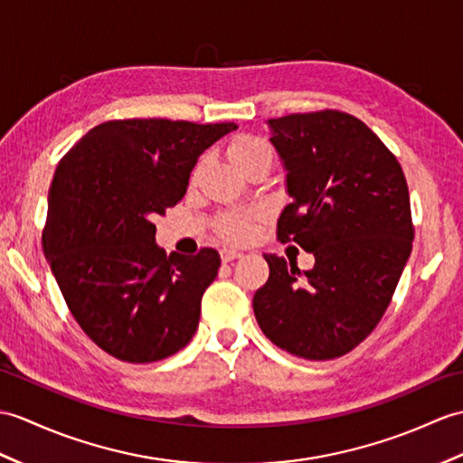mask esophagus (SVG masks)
<instances>
[{"instance_id": "1", "label": "esophagus", "mask_w": 463, "mask_h": 463, "mask_svg": "<svg viewBox=\"0 0 463 463\" xmlns=\"http://www.w3.org/2000/svg\"><path fill=\"white\" fill-rule=\"evenodd\" d=\"M242 254L239 250H232V249H222L221 250V260L222 262H231V260H236V258H241Z\"/></svg>"}]
</instances>
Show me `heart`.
<instances>
[{
    "label": "heart",
    "mask_w": 463,
    "mask_h": 463,
    "mask_svg": "<svg viewBox=\"0 0 463 463\" xmlns=\"http://www.w3.org/2000/svg\"><path fill=\"white\" fill-rule=\"evenodd\" d=\"M229 157L232 164L241 171H246L256 161L264 157H272V149L266 139L258 136H239L229 144ZM201 164L193 171V179L199 175ZM262 219V211L249 209V211H229L222 213L217 219V231L227 242H244L249 241L254 231V224Z\"/></svg>",
    "instance_id": "obj_1"
}]
</instances>
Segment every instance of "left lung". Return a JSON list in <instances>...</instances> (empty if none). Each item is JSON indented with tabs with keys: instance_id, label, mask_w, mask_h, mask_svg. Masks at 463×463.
<instances>
[{
	"instance_id": "8db88e82",
	"label": "left lung",
	"mask_w": 463,
	"mask_h": 463,
	"mask_svg": "<svg viewBox=\"0 0 463 463\" xmlns=\"http://www.w3.org/2000/svg\"><path fill=\"white\" fill-rule=\"evenodd\" d=\"M268 124L294 199L278 219V241H294L316 264L299 278L296 262L266 254L270 276L256 289L254 316L280 349L335 359L377 327L412 252L404 171L347 112L288 114Z\"/></svg>"
}]
</instances>
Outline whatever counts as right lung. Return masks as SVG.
I'll use <instances>...</instances> for the list:
<instances>
[{"mask_svg": "<svg viewBox=\"0 0 463 463\" xmlns=\"http://www.w3.org/2000/svg\"><path fill=\"white\" fill-rule=\"evenodd\" d=\"M232 130L234 122L109 120L57 164L43 249L72 317L112 357L154 363L195 335L221 256L167 254L154 219L177 205L199 156Z\"/></svg>", "mask_w": 463, "mask_h": 463, "instance_id": "1", "label": "right lung"}]
</instances>
